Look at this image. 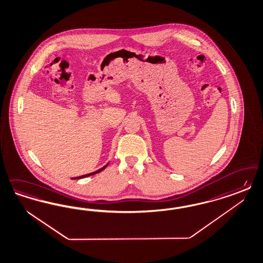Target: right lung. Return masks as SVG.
<instances>
[{"label": "right lung", "mask_w": 263, "mask_h": 263, "mask_svg": "<svg viewBox=\"0 0 263 263\" xmlns=\"http://www.w3.org/2000/svg\"><path fill=\"white\" fill-rule=\"evenodd\" d=\"M109 163V162H108ZM108 163H106L104 166H102V168H100V170H96V171H93V172H91V173H88V174H85V175H82V176H78V177H73V178L71 179H81L85 178V177H88V176H91V175H93V174H97V173H99V172H101L102 170H104L107 165H108Z\"/></svg>", "instance_id": "add662e5"}]
</instances>
